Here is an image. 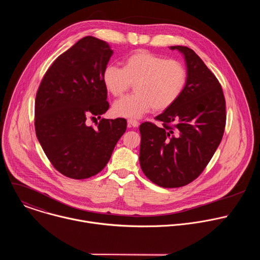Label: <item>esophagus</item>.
Returning a JSON list of instances; mask_svg holds the SVG:
<instances>
[{
	"mask_svg": "<svg viewBox=\"0 0 260 260\" xmlns=\"http://www.w3.org/2000/svg\"><path fill=\"white\" fill-rule=\"evenodd\" d=\"M139 121L135 120V119H128L127 120V125L128 127H138L139 126Z\"/></svg>",
	"mask_w": 260,
	"mask_h": 260,
	"instance_id": "esophagus-1",
	"label": "esophagus"
}]
</instances>
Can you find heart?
Returning <instances> with one entry per match:
<instances>
[{
	"label": "heart",
	"instance_id": "heart-1",
	"mask_svg": "<svg viewBox=\"0 0 260 260\" xmlns=\"http://www.w3.org/2000/svg\"><path fill=\"white\" fill-rule=\"evenodd\" d=\"M106 90L122 96L134 83L135 93L117 101L113 113L118 117L137 119L149 112L165 111L182 95L188 81V72L181 61L167 59L147 50L127 55L122 68L107 64L102 72Z\"/></svg>",
	"mask_w": 260,
	"mask_h": 260
}]
</instances>
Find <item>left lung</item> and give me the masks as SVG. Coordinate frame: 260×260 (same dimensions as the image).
I'll return each mask as SVG.
<instances>
[{"mask_svg": "<svg viewBox=\"0 0 260 260\" xmlns=\"http://www.w3.org/2000/svg\"><path fill=\"white\" fill-rule=\"evenodd\" d=\"M188 81L182 95L152 122L140 125V165L145 176L164 188L182 187L205 170L224 134L223 90L202 58L186 46Z\"/></svg>", "mask_w": 260, "mask_h": 260, "instance_id": "8db88e82", "label": "left lung"}]
</instances>
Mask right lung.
<instances>
[{"mask_svg":"<svg viewBox=\"0 0 260 260\" xmlns=\"http://www.w3.org/2000/svg\"><path fill=\"white\" fill-rule=\"evenodd\" d=\"M112 54L105 41L84 37L53 61L37 91V138L66 177L81 180L100 173L126 131L124 118H102L96 128L86 124L109 109L102 72Z\"/></svg>","mask_w":260,"mask_h":260,"instance_id":"obj_1","label":"right lung"}]
</instances>
